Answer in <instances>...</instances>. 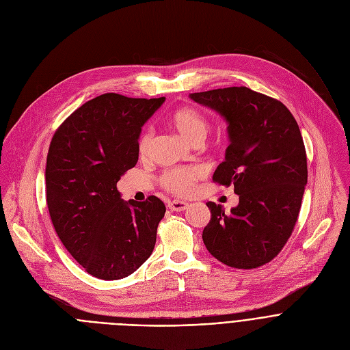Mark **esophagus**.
I'll list each match as a JSON object with an SVG mask.
<instances>
[{
  "instance_id": "esophagus-1",
  "label": "esophagus",
  "mask_w": 350,
  "mask_h": 350,
  "mask_svg": "<svg viewBox=\"0 0 350 350\" xmlns=\"http://www.w3.org/2000/svg\"><path fill=\"white\" fill-rule=\"evenodd\" d=\"M167 208L173 212H183L188 208V204L184 201H172V202H169Z\"/></svg>"
}]
</instances>
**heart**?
Returning a JSON list of instances; mask_svg holds the SVG:
<instances>
[{"mask_svg": "<svg viewBox=\"0 0 350 350\" xmlns=\"http://www.w3.org/2000/svg\"><path fill=\"white\" fill-rule=\"evenodd\" d=\"M169 126L189 144L196 139H204L208 133L206 119L201 113L191 108H183L176 111L169 118ZM151 142H152L151 133L146 131L141 135L138 142L139 155H145L148 152L149 146H151ZM201 176H202V172L199 169H189V170L176 169V170L166 172L162 176L161 181H162V185L169 192L184 196L192 192L195 181Z\"/></svg>", "mask_w": 350, "mask_h": 350, "instance_id": "b5f03b06", "label": "heart"}]
</instances>
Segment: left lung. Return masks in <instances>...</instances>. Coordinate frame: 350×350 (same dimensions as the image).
<instances>
[{"instance_id":"8db88e82","label":"left lung","mask_w":350,"mask_h":350,"mask_svg":"<svg viewBox=\"0 0 350 350\" xmlns=\"http://www.w3.org/2000/svg\"><path fill=\"white\" fill-rule=\"evenodd\" d=\"M227 124L228 146L213 180L234 185L239 202L224 212L208 202L212 217L202 239L221 263L255 269L274 259L301 211L308 183V161L301 130L277 99L247 87L189 94Z\"/></svg>"}]
</instances>
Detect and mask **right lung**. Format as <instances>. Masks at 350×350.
<instances>
[{
  "instance_id": "right-lung-1",
  "label": "right lung",
  "mask_w": 350,
  "mask_h": 350,
  "mask_svg": "<svg viewBox=\"0 0 350 350\" xmlns=\"http://www.w3.org/2000/svg\"><path fill=\"white\" fill-rule=\"evenodd\" d=\"M163 103L103 94L75 111L49 145V216L69 254L96 278L133 274L155 247L165 204L157 196L124 201L118 181L135 166L142 126Z\"/></svg>"
}]
</instances>
